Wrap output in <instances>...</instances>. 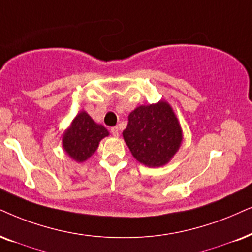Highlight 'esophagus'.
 Segmentation results:
<instances>
[{
  "label": "esophagus",
  "instance_id": "34e87169",
  "mask_svg": "<svg viewBox=\"0 0 252 252\" xmlns=\"http://www.w3.org/2000/svg\"><path fill=\"white\" fill-rule=\"evenodd\" d=\"M110 132H111V135H113L114 137L119 136V133H120L119 126H114V128H111V129H110Z\"/></svg>",
  "mask_w": 252,
  "mask_h": 252
}]
</instances>
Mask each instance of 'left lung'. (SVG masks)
<instances>
[{
	"mask_svg": "<svg viewBox=\"0 0 252 252\" xmlns=\"http://www.w3.org/2000/svg\"><path fill=\"white\" fill-rule=\"evenodd\" d=\"M123 137L133 157L149 167L166 164L183 139L179 122L164 101L141 106L130 113Z\"/></svg>",
	"mask_w": 252,
	"mask_h": 252,
	"instance_id": "8db88e82",
	"label": "left lung"
}]
</instances>
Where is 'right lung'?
<instances>
[{
  "instance_id": "1",
  "label": "right lung",
  "mask_w": 252,
  "mask_h": 252,
  "mask_svg": "<svg viewBox=\"0 0 252 252\" xmlns=\"http://www.w3.org/2000/svg\"><path fill=\"white\" fill-rule=\"evenodd\" d=\"M109 135L104 126L96 124L86 111L73 121L71 128L63 133V145L66 154L76 161H85L96 151L98 143Z\"/></svg>"
}]
</instances>
